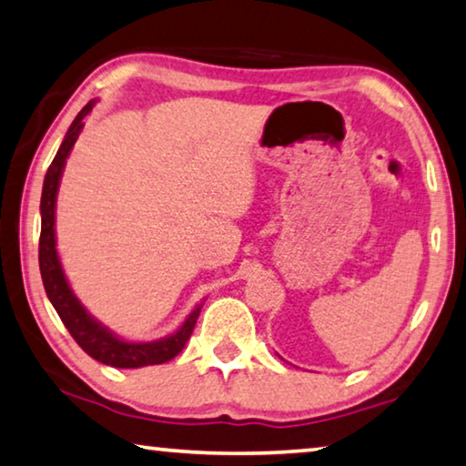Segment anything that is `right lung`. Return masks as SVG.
I'll return each instance as SVG.
<instances>
[{"mask_svg": "<svg viewBox=\"0 0 466 466\" xmlns=\"http://www.w3.org/2000/svg\"><path fill=\"white\" fill-rule=\"evenodd\" d=\"M96 99L85 106L76 114V118L70 125L68 133L64 135V141L56 154L54 162L49 164L46 181H43L41 193V238H39V270L43 279V288L49 298V302L56 308L64 327L68 329L75 341L81 346L91 358L97 362L110 364L116 369H141L149 364H162L173 360L181 352L185 343L191 338L193 327L198 323L202 304L193 308L191 314L185 319V323L170 333L168 338L156 341H127L118 335H114L108 327H104L91 314L85 310V306L78 302V298L68 285V279L64 275V268L56 249V198H58L60 178L64 173V164L73 149L75 141L83 131V118L93 110Z\"/></svg>", "mask_w": 466, "mask_h": 466, "instance_id": "1", "label": "right lung"}]
</instances>
